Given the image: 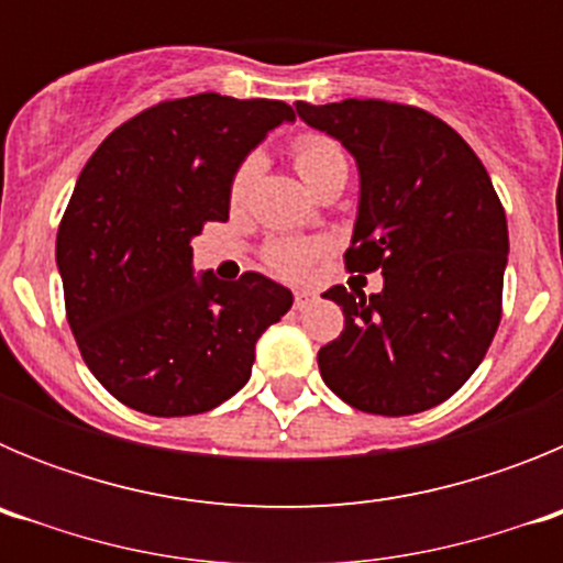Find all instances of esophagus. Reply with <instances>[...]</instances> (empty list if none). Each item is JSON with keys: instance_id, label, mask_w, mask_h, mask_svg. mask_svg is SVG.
Wrapping results in <instances>:
<instances>
[{"instance_id": "1", "label": "esophagus", "mask_w": 563, "mask_h": 563, "mask_svg": "<svg viewBox=\"0 0 563 563\" xmlns=\"http://www.w3.org/2000/svg\"><path fill=\"white\" fill-rule=\"evenodd\" d=\"M312 292L310 290H296V296H292V307H296V310H305V307H310L312 305Z\"/></svg>"}]
</instances>
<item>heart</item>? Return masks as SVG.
<instances>
[{
	"instance_id": "1",
	"label": "heart",
	"mask_w": 563,
	"mask_h": 563,
	"mask_svg": "<svg viewBox=\"0 0 563 563\" xmlns=\"http://www.w3.org/2000/svg\"><path fill=\"white\" fill-rule=\"evenodd\" d=\"M292 161H296L298 174L305 177V183L310 188L321 186L327 177L341 172H350V163H346V152L341 148V143L327 137V134L307 132L298 134L296 143H292ZM258 161L256 157H247L242 166L236 168L231 180V197L233 200H242L251 188L253 177H256ZM318 253V247L305 245V242H290V239H278L271 242L265 251V262L273 273H282V276H298L312 262V256Z\"/></svg>"
}]
</instances>
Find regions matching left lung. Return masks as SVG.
Listing matches in <instances>:
<instances>
[{"label": "left lung", "instance_id": "left-lung-1", "mask_svg": "<svg viewBox=\"0 0 563 563\" xmlns=\"http://www.w3.org/2000/svg\"><path fill=\"white\" fill-rule=\"evenodd\" d=\"M307 126L355 157L361 200L346 271L383 273L369 298L335 285L343 332L318 350L352 409L417 415L449 400L501 321L507 220L474 148L426 109L391 101L296 103Z\"/></svg>", "mask_w": 563, "mask_h": 563}]
</instances>
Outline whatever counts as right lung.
Masks as SVG:
<instances>
[{
  "label": "right lung",
  "mask_w": 563,
  "mask_h": 563,
  "mask_svg": "<svg viewBox=\"0 0 563 563\" xmlns=\"http://www.w3.org/2000/svg\"><path fill=\"white\" fill-rule=\"evenodd\" d=\"M292 107L220 92L163 101L96 148L56 236L69 330L89 372L134 411L188 417L247 383L256 341L292 307L262 273L194 276L191 239L225 222L231 180Z\"/></svg>",
  "instance_id": "right-lung-1"
}]
</instances>
